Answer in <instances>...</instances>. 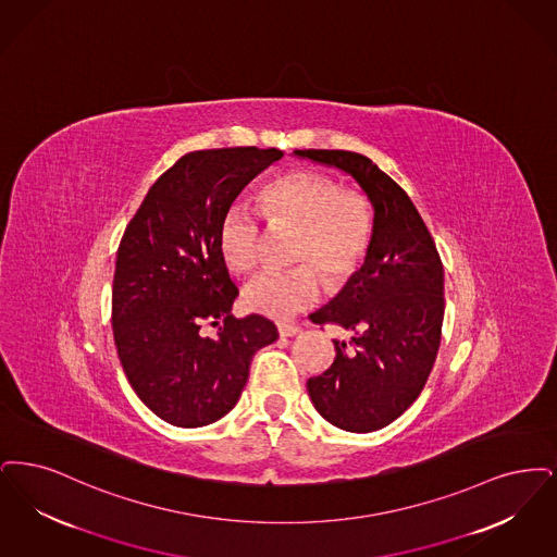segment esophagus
I'll list each match as a JSON object with an SVG mask.
<instances>
[{"label":"esophagus","mask_w":557,"mask_h":557,"mask_svg":"<svg viewBox=\"0 0 557 557\" xmlns=\"http://www.w3.org/2000/svg\"><path fill=\"white\" fill-rule=\"evenodd\" d=\"M299 333H301V329L297 324H278V335L281 337H295Z\"/></svg>","instance_id":"esophagus-1"}]
</instances>
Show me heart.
<instances>
[{"mask_svg":"<svg viewBox=\"0 0 557 557\" xmlns=\"http://www.w3.org/2000/svg\"><path fill=\"white\" fill-rule=\"evenodd\" d=\"M258 206L272 228L297 226L289 270H262L243 289L249 310L287 318L312 306L322 278L329 287L345 285L363 264L374 231L368 199L343 191L339 183L312 170L281 174L258 191ZM262 226L256 212L231 203L218 224V251L233 272H249L262 251Z\"/></svg>","mask_w":557,"mask_h":557,"instance_id":"b5f03b06","label":"heart"}]
</instances>
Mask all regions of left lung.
I'll return each instance as SVG.
<instances>
[{
    "mask_svg": "<svg viewBox=\"0 0 557 557\" xmlns=\"http://www.w3.org/2000/svg\"><path fill=\"white\" fill-rule=\"evenodd\" d=\"M293 153L349 174L374 210L362 268L310 314L314 324H339L354 337L333 341L335 362L308 381L324 420L349 433H372L410 408L433 370L445 312L443 264L410 197L370 158L343 149Z\"/></svg>",
    "mask_w": 557,
    "mask_h": 557,
    "instance_id": "8db88e82",
    "label": "left lung"
}]
</instances>
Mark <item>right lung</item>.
<instances>
[{
    "label": "right lung",
    "instance_id": "right-lung-1",
    "mask_svg": "<svg viewBox=\"0 0 557 557\" xmlns=\"http://www.w3.org/2000/svg\"><path fill=\"white\" fill-rule=\"evenodd\" d=\"M281 149L222 147L183 156L147 191L116 253L112 329L124 374L149 410L197 429L235 408L258 349L278 339L260 314H231L239 289L218 224ZM208 321L214 338L200 335Z\"/></svg>",
    "mask_w": 557,
    "mask_h": 557
}]
</instances>
